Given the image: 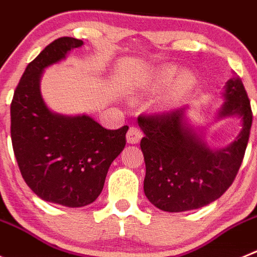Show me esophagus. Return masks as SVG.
Here are the masks:
<instances>
[{
	"label": "esophagus",
	"mask_w": 257,
	"mask_h": 257,
	"mask_svg": "<svg viewBox=\"0 0 257 257\" xmlns=\"http://www.w3.org/2000/svg\"><path fill=\"white\" fill-rule=\"evenodd\" d=\"M142 138V131L138 126L132 125L126 133V141L128 143H138Z\"/></svg>",
	"instance_id": "34e87169"
}]
</instances>
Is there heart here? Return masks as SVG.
Segmentation results:
<instances>
[{
  "instance_id": "b5f03b06",
  "label": "heart",
  "mask_w": 257,
  "mask_h": 257,
  "mask_svg": "<svg viewBox=\"0 0 257 257\" xmlns=\"http://www.w3.org/2000/svg\"><path fill=\"white\" fill-rule=\"evenodd\" d=\"M178 69L175 66H165L159 71L156 77V84L165 85L172 82L173 78L177 75ZM196 83L195 75L189 71H183L178 75L175 79L174 85H173L172 92H170V97L172 98H179V97L184 96L187 92L191 91L193 88V85Z\"/></svg>"
}]
</instances>
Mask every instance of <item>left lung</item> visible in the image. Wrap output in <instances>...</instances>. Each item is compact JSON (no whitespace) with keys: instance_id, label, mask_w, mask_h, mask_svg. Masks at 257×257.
<instances>
[{"instance_id":"obj_1","label":"left lung","mask_w":257,"mask_h":257,"mask_svg":"<svg viewBox=\"0 0 257 257\" xmlns=\"http://www.w3.org/2000/svg\"><path fill=\"white\" fill-rule=\"evenodd\" d=\"M220 116H242V131L226 149L212 151L184 126V107L141 114L138 124L145 137L143 189L150 202L169 212L188 211L218 200L232 186L243 161L252 110L241 78L228 80Z\"/></svg>"}]
</instances>
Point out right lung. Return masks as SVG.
Returning a JSON list of instances; mask_svg holds the SVG:
<instances>
[{"label":"right lung","instance_id":"add662e5","mask_svg":"<svg viewBox=\"0 0 257 257\" xmlns=\"http://www.w3.org/2000/svg\"><path fill=\"white\" fill-rule=\"evenodd\" d=\"M83 41L61 37L29 62L11 101V142L28 187L42 200L69 207L93 202L112 161L123 151L128 126L105 129L89 116L51 112L39 91L46 66Z\"/></svg>","mask_w":257,"mask_h":257}]
</instances>
